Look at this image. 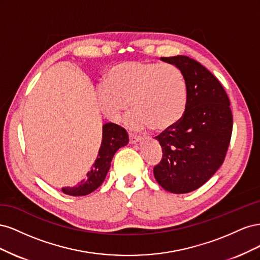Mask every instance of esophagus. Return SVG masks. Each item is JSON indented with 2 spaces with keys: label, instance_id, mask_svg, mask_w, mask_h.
<instances>
[{
  "label": "esophagus",
  "instance_id": "obj_1",
  "mask_svg": "<svg viewBox=\"0 0 260 260\" xmlns=\"http://www.w3.org/2000/svg\"><path fill=\"white\" fill-rule=\"evenodd\" d=\"M129 140H130V143L132 144H136L138 142H141L142 141V138H141L140 136H135V135H129Z\"/></svg>",
  "mask_w": 260,
  "mask_h": 260
}]
</instances>
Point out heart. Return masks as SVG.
I'll return each mask as SVG.
<instances>
[{
    "label": "heart",
    "mask_w": 260,
    "mask_h": 260,
    "mask_svg": "<svg viewBox=\"0 0 260 260\" xmlns=\"http://www.w3.org/2000/svg\"><path fill=\"white\" fill-rule=\"evenodd\" d=\"M96 95L102 113L111 121L120 119L130 102L135 109L127 120L131 128L164 131L182 119L188 90L184 73L174 64L127 60L108 70Z\"/></svg>",
    "instance_id": "b5f03b06"
}]
</instances>
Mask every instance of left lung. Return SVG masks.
Here are the masks:
<instances>
[{
  "instance_id": "8db88e82",
  "label": "left lung",
  "mask_w": 260,
  "mask_h": 260,
  "mask_svg": "<svg viewBox=\"0 0 260 260\" xmlns=\"http://www.w3.org/2000/svg\"><path fill=\"white\" fill-rule=\"evenodd\" d=\"M182 69L187 105L177 124L155 137L162 158L154 177L165 190L182 194L202 186L221 166L230 144L233 118L221 83L199 61L183 55L160 57Z\"/></svg>"
}]
</instances>
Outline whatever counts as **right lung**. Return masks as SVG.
Masks as SVG:
<instances>
[{
  "label": "right lung",
  "mask_w": 260,
  "mask_h": 260,
  "mask_svg": "<svg viewBox=\"0 0 260 260\" xmlns=\"http://www.w3.org/2000/svg\"><path fill=\"white\" fill-rule=\"evenodd\" d=\"M128 142V133L120 125L113 122L105 123L103 125V139L99 155L91 170L86 174V178L74 187H62L61 191L72 196H83L95 191L104 182L115 153L120 147L127 145Z\"/></svg>",
  "instance_id": "right-lung-1"
}]
</instances>
